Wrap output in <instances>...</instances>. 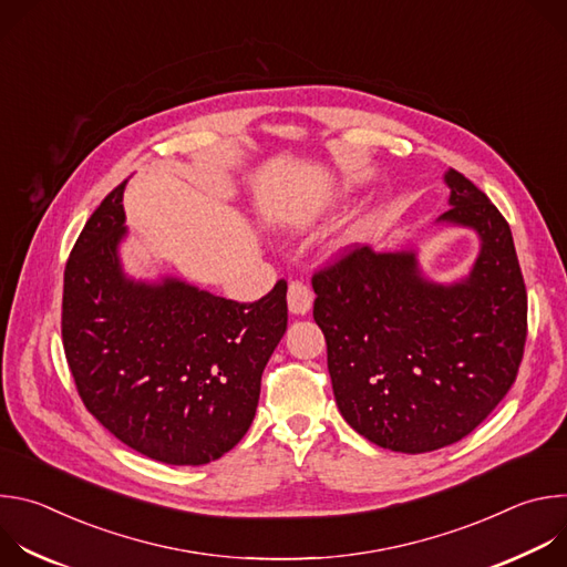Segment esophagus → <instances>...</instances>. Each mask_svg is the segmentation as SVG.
<instances>
[{
  "mask_svg": "<svg viewBox=\"0 0 567 567\" xmlns=\"http://www.w3.org/2000/svg\"><path fill=\"white\" fill-rule=\"evenodd\" d=\"M311 302H313V293L307 285L302 282H291L289 289H287V305H289V311L296 313V316H305L309 309H311Z\"/></svg>",
  "mask_w": 567,
  "mask_h": 567,
  "instance_id": "esophagus-1",
  "label": "esophagus"
}]
</instances>
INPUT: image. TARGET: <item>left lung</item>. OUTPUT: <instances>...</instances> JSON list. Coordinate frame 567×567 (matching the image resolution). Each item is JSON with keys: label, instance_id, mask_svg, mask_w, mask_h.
<instances>
[{"label": "left lung", "instance_id": "1", "mask_svg": "<svg viewBox=\"0 0 567 567\" xmlns=\"http://www.w3.org/2000/svg\"><path fill=\"white\" fill-rule=\"evenodd\" d=\"M437 221L473 228L480 256L462 282L422 278L415 251H343L313 274V320L346 422L399 453L466 437L516 381L527 291L507 219L473 182L449 171Z\"/></svg>", "mask_w": 567, "mask_h": 567}]
</instances>
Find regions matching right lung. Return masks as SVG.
Listing matches in <instances>:
<instances>
[{"label": "right lung", "instance_id": "1", "mask_svg": "<svg viewBox=\"0 0 567 567\" xmlns=\"http://www.w3.org/2000/svg\"><path fill=\"white\" fill-rule=\"evenodd\" d=\"M116 186L64 269L62 346L85 409L123 444L166 464H208L249 431L260 379L287 332V282L235 302L175 278L130 280Z\"/></svg>", "mask_w": 567, "mask_h": 567}]
</instances>
